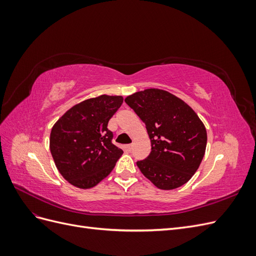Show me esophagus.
I'll return each instance as SVG.
<instances>
[{
	"instance_id": "obj_1",
	"label": "esophagus",
	"mask_w": 256,
	"mask_h": 256,
	"mask_svg": "<svg viewBox=\"0 0 256 256\" xmlns=\"http://www.w3.org/2000/svg\"><path fill=\"white\" fill-rule=\"evenodd\" d=\"M125 148H126L128 152H131V150H132V148H134V145L128 144V145H126V146H125Z\"/></svg>"
}]
</instances>
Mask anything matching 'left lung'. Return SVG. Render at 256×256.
Listing matches in <instances>:
<instances>
[{
	"mask_svg": "<svg viewBox=\"0 0 256 256\" xmlns=\"http://www.w3.org/2000/svg\"><path fill=\"white\" fill-rule=\"evenodd\" d=\"M145 124L152 152L136 166L161 190L184 184L203 160L207 132L191 106L166 90L147 88L125 98Z\"/></svg>",
	"mask_w": 256,
	"mask_h": 256,
	"instance_id": "left-lung-1",
	"label": "left lung"
}]
</instances>
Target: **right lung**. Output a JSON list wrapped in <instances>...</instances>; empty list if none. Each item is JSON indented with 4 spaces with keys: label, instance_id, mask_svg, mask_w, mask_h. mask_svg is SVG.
I'll list each match as a JSON object with an SVG mask.
<instances>
[{
    "label": "right lung",
    "instance_id": "obj_1",
    "mask_svg": "<svg viewBox=\"0 0 256 256\" xmlns=\"http://www.w3.org/2000/svg\"><path fill=\"white\" fill-rule=\"evenodd\" d=\"M122 96L102 95L70 108L54 124L50 152L58 172L80 189L95 187L111 173L122 150L112 144L108 122Z\"/></svg>",
    "mask_w": 256,
    "mask_h": 256
}]
</instances>
